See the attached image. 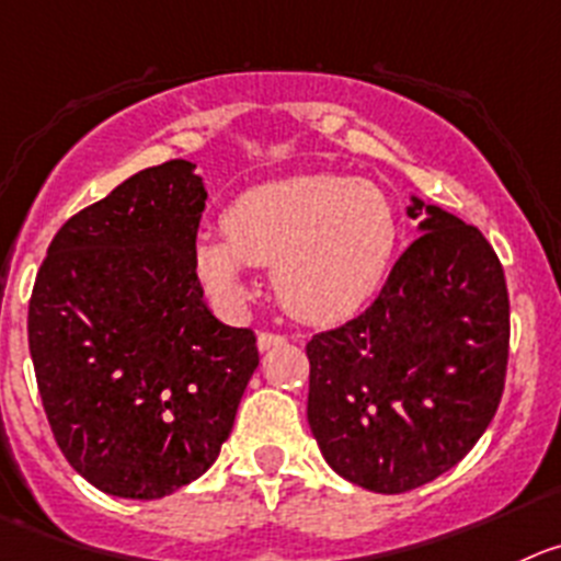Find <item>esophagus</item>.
Listing matches in <instances>:
<instances>
[{"mask_svg":"<svg viewBox=\"0 0 561 561\" xmlns=\"http://www.w3.org/2000/svg\"><path fill=\"white\" fill-rule=\"evenodd\" d=\"M285 343V337L282 334H274V332H260L256 334V348L260 352H268V348H276V345Z\"/></svg>","mask_w":561,"mask_h":561,"instance_id":"1","label":"esophagus"}]
</instances>
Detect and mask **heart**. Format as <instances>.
Returning <instances> with one entry per match:
<instances>
[{
  "label": "heart",
  "mask_w": 561,
  "mask_h": 561,
  "mask_svg": "<svg viewBox=\"0 0 561 561\" xmlns=\"http://www.w3.org/2000/svg\"><path fill=\"white\" fill-rule=\"evenodd\" d=\"M396 243L399 221L374 182L305 174L240 193L224 213V234L196 238L193 265L224 310L249 298V265H260L290 316L332 323L379 293Z\"/></svg>",
  "instance_id": "heart-1"
}]
</instances>
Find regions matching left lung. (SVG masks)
<instances>
[{
  "label": "left lung",
  "instance_id": "obj_1",
  "mask_svg": "<svg viewBox=\"0 0 561 561\" xmlns=\"http://www.w3.org/2000/svg\"><path fill=\"white\" fill-rule=\"evenodd\" d=\"M421 238L374 305L307 343V421L334 473L370 493H407L451 470L499 410L510 296L493 245L410 196Z\"/></svg>",
  "mask_w": 561,
  "mask_h": 561
}]
</instances>
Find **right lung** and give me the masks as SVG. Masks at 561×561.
Here are the masks:
<instances>
[{
	"mask_svg": "<svg viewBox=\"0 0 561 561\" xmlns=\"http://www.w3.org/2000/svg\"><path fill=\"white\" fill-rule=\"evenodd\" d=\"M196 162L138 171L68 218L30 298V357L51 434L102 493L154 501L216 462L260 365L193 265Z\"/></svg>",
	"mask_w": 561,
	"mask_h": 561,
	"instance_id": "1",
	"label": "right lung"
}]
</instances>
